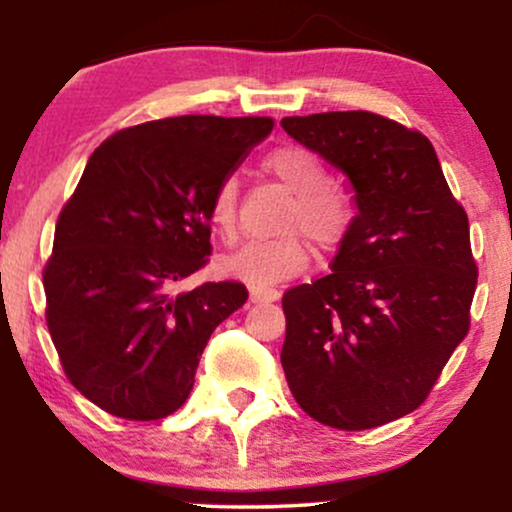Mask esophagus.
<instances>
[{
  "instance_id": "obj_1",
  "label": "esophagus",
  "mask_w": 512,
  "mask_h": 512,
  "mask_svg": "<svg viewBox=\"0 0 512 512\" xmlns=\"http://www.w3.org/2000/svg\"><path fill=\"white\" fill-rule=\"evenodd\" d=\"M279 301V291L276 289H262V286H252L250 289V303H274Z\"/></svg>"
}]
</instances>
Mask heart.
<instances>
[{
  "mask_svg": "<svg viewBox=\"0 0 512 512\" xmlns=\"http://www.w3.org/2000/svg\"><path fill=\"white\" fill-rule=\"evenodd\" d=\"M267 170L296 195L293 207L281 221V231H289V236L252 240L216 262L221 274L252 286L279 284L308 267L310 250L298 233L313 240L320 252H334L344 243L354 221L349 197L330 187V173L310 151L301 146H281L267 156ZM209 219L223 238H233L238 221L236 175H226L216 185L209 202Z\"/></svg>",
  "mask_w": 512,
  "mask_h": 512,
  "instance_id": "obj_1",
  "label": "heart"
}]
</instances>
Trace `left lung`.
Wrapping results in <instances>:
<instances>
[{
  "instance_id": "8db88e82",
  "label": "left lung",
  "mask_w": 512,
  "mask_h": 512,
  "mask_svg": "<svg viewBox=\"0 0 512 512\" xmlns=\"http://www.w3.org/2000/svg\"><path fill=\"white\" fill-rule=\"evenodd\" d=\"M349 178L356 216L332 274L284 293L286 383L339 431L402 419L467 337L477 264L469 221L421 132L366 110L284 117Z\"/></svg>"
}]
</instances>
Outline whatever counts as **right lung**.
I'll return each mask as SVG.
<instances>
[{"instance_id": "add662e5", "label": "right lung", "mask_w": 512, "mask_h": 512, "mask_svg": "<svg viewBox=\"0 0 512 512\" xmlns=\"http://www.w3.org/2000/svg\"><path fill=\"white\" fill-rule=\"evenodd\" d=\"M272 129L269 117H166L115 132L88 158L43 284L64 373L96 407L156 421L190 397L211 332L248 289L173 284L207 264L211 195Z\"/></svg>"}]
</instances>
